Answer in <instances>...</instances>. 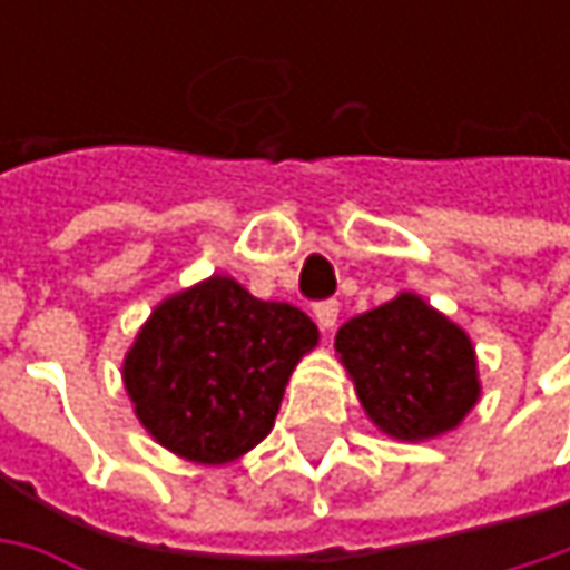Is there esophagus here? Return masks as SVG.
I'll use <instances>...</instances> for the list:
<instances>
[{"instance_id": "1", "label": "esophagus", "mask_w": 570, "mask_h": 570, "mask_svg": "<svg viewBox=\"0 0 570 570\" xmlns=\"http://www.w3.org/2000/svg\"><path fill=\"white\" fill-rule=\"evenodd\" d=\"M314 317H317L320 330H333L336 326V320H340V301H320L317 307H314Z\"/></svg>"}]
</instances>
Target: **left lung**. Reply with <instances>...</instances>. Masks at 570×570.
I'll return each mask as SVG.
<instances>
[{
    "instance_id": "1",
    "label": "left lung",
    "mask_w": 570,
    "mask_h": 570,
    "mask_svg": "<svg viewBox=\"0 0 570 570\" xmlns=\"http://www.w3.org/2000/svg\"><path fill=\"white\" fill-rule=\"evenodd\" d=\"M336 358L371 425L393 441L441 438L482 396L470 333L415 292L345 320Z\"/></svg>"
}]
</instances>
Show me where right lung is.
<instances>
[{"label":"right lung","instance_id":"obj_1","mask_svg":"<svg viewBox=\"0 0 570 570\" xmlns=\"http://www.w3.org/2000/svg\"><path fill=\"white\" fill-rule=\"evenodd\" d=\"M317 340L304 311L208 275L148 314L122 358V386L161 448L225 466L273 431L288 377Z\"/></svg>","mask_w":570,"mask_h":570}]
</instances>
